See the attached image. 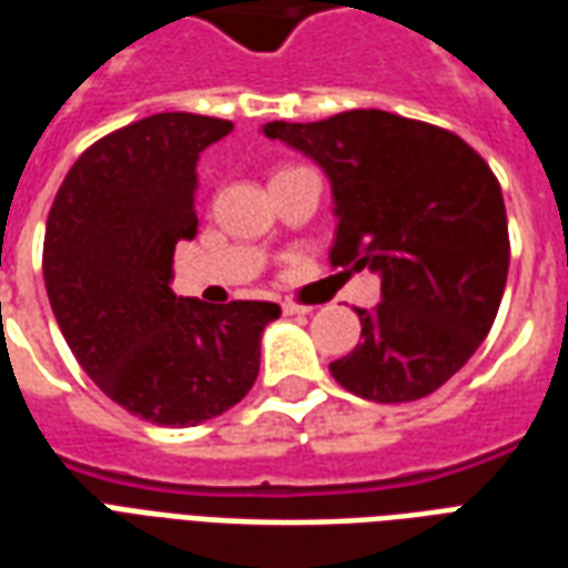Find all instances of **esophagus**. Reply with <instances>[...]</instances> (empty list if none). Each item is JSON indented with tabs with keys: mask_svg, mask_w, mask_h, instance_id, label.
<instances>
[{
	"mask_svg": "<svg viewBox=\"0 0 568 568\" xmlns=\"http://www.w3.org/2000/svg\"><path fill=\"white\" fill-rule=\"evenodd\" d=\"M313 307H304V304H292V301H283V313L285 316H304Z\"/></svg>",
	"mask_w": 568,
	"mask_h": 568,
	"instance_id": "obj_1",
	"label": "esophagus"
}]
</instances>
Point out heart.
Returning <instances> with one entry per match:
<instances>
[{"mask_svg":"<svg viewBox=\"0 0 568 568\" xmlns=\"http://www.w3.org/2000/svg\"><path fill=\"white\" fill-rule=\"evenodd\" d=\"M280 173H285V170H280Z\"/></svg>","mask_w":568,"mask_h":568,"instance_id":"1","label":"heart"}]
</instances>
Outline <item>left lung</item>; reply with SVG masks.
<instances>
[{
	"mask_svg": "<svg viewBox=\"0 0 568 568\" xmlns=\"http://www.w3.org/2000/svg\"><path fill=\"white\" fill-rule=\"evenodd\" d=\"M261 130L328 175L334 267L381 273V304L358 310L362 341L328 365L334 381L381 405L432 395L484 344L508 280L505 200L487 161L450 130L381 109Z\"/></svg>",
	"mask_w": 568,
	"mask_h": 568,
	"instance_id": "obj_1",
	"label": "left lung"
}]
</instances>
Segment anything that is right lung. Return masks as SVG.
Listing matches in <instances>:
<instances>
[{
	"instance_id": "1",
	"label": "right lung",
	"mask_w": 568,
	"mask_h": 568,
	"mask_svg": "<svg viewBox=\"0 0 568 568\" xmlns=\"http://www.w3.org/2000/svg\"><path fill=\"white\" fill-rule=\"evenodd\" d=\"M231 121L161 112L72 163L44 227L42 273L84 374L154 426H197L246 398L271 301L175 297L173 255L197 234V161Z\"/></svg>"
}]
</instances>
